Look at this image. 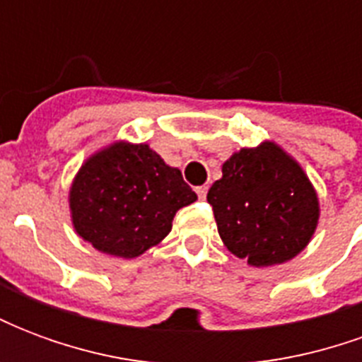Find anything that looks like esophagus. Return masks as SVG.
<instances>
[{
	"mask_svg": "<svg viewBox=\"0 0 362 362\" xmlns=\"http://www.w3.org/2000/svg\"><path fill=\"white\" fill-rule=\"evenodd\" d=\"M207 186H197L196 188V194H197V197H199V199H205V196H207Z\"/></svg>",
	"mask_w": 362,
	"mask_h": 362,
	"instance_id": "34e87169",
	"label": "esophagus"
}]
</instances>
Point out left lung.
<instances>
[{
	"instance_id": "1",
	"label": "left lung",
	"mask_w": 362,
	"mask_h": 362,
	"mask_svg": "<svg viewBox=\"0 0 362 362\" xmlns=\"http://www.w3.org/2000/svg\"><path fill=\"white\" fill-rule=\"evenodd\" d=\"M221 240L250 266L295 258L318 225V196L296 160L275 143L240 149L207 194Z\"/></svg>"
}]
</instances>
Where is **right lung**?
Masks as SVG:
<instances>
[{
	"instance_id": "right-lung-1",
	"label": "right lung",
	"mask_w": 362,
	"mask_h": 362,
	"mask_svg": "<svg viewBox=\"0 0 362 362\" xmlns=\"http://www.w3.org/2000/svg\"><path fill=\"white\" fill-rule=\"evenodd\" d=\"M196 199L180 170L143 143L119 141L98 151L69 189L77 235L96 250L126 259L160 243L176 211Z\"/></svg>"
}]
</instances>
